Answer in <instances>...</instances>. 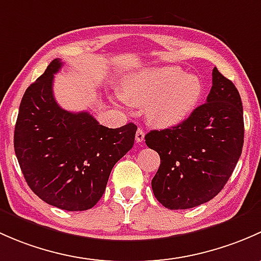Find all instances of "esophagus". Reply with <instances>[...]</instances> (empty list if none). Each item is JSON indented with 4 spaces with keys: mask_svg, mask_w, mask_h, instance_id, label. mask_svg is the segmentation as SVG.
<instances>
[{
    "mask_svg": "<svg viewBox=\"0 0 261 261\" xmlns=\"http://www.w3.org/2000/svg\"><path fill=\"white\" fill-rule=\"evenodd\" d=\"M136 141H137V143H142V142L144 141V132L142 128H138V129H137Z\"/></svg>",
    "mask_w": 261,
    "mask_h": 261,
    "instance_id": "obj_1",
    "label": "esophagus"
}]
</instances>
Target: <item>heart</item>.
I'll return each instance as SVG.
<instances>
[{"instance_id": "heart-1", "label": "heart", "mask_w": 261, "mask_h": 261, "mask_svg": "<svg viewBox=\"0 0 261 261\" xmlns=\"http://www.w3.org/2000/svg\"><path fill=\"white\" fill-rule=\"evenodd\" d=\"M203 85L179 66H161L136 72L122 87L125 101L147 106V117L158 127L179 124L197 108Z\"/></svg>"}]
</instances>
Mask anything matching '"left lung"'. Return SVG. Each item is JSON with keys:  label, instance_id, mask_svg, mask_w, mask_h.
<instances>
[{"label": "left lung", "instance_id": "1", "mask_svg": "<svg viewBox=\"0 0 261 261\" xmlns=\"http://www.w3.org/2000/svg\"><path fill=\"white\" fill-rule=\"evenodd\" d=\"M146 144L160 154L152 179L155 198L170 210L212 200L229 181L244 144L240 94L216 68L206 103L172 128L150 130Z\"/></svg>", "mask_w": 261, "mask_h": 261}]
</instances>
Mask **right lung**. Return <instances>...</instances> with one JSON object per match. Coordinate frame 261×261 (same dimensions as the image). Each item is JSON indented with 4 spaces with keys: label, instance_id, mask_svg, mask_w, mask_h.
<instances>
[{
    "label": "right lung",
    "instance_id": "add662e5",
    "mask_svg": "<svg viewBox=\"0 0 261 261\" xmlns=\"http://www.w3.org/2000/svg\"><path fill=\"white\" fill-rule=\"evenodd\" d=\"M55 59L22 96L13 136L18 165L32 192L66 211L93 207L115 163L134 144L137 125L107 128L88 112L71 113L54 98Z\"/></svg>",
    "mask_w": 261,
    "mask_h": 261
}]
</instances>
